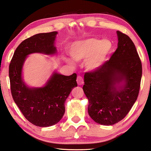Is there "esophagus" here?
Instances as JSON below:
<instances>
[{
	"label": "esophagus",
	"instance_id": "34e87169",
	"mask_svg": "<svg viewBox=\"0 0 151 151\" xmlns=\"http://www.w3.org/2000/svg\"><path fill=\"white\" fill-rule=\"evenodd\" d=\"M77 83L79 85L83 84V79L81 76H78V77H77Z\"/></svg>",
	"mask_w": 151,
	"mask_h": 151
}]
</instances>
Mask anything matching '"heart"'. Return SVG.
Instances as JSON below:
<instances>
[{"instance_id":"heart-1","label":"heart","mask_w":151,"mask_h":151,"mask_svg":"<svg viewBox=\"0 0 151 151\" xmlns=\"http://www.w3.org/2000/svg\"><path fill=\"white\" fill-rule=\"evenodd\" d=\"M112 47V42L109 39L101 40L98 38H91L76 42L71 47L70 52L76 61L83 60L90 56L86 62V67L89 70H95L103 64ZM66 60L73 64L69 59Z\"/></svg>"}]
</instances>
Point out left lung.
Returning a JSON list of instances; mask_svg holds the SVG:
<instances>
[{"instance_id":"left-lung-1","label":"left lung","mask_w":151,"mask_h":151,"mask_svg":"<svg viewBox=\"0 0 151 151\" xmlns=\"http://www.w3.org/2000/svg\"><path fill=\"white\" fill-rule=\"evenodd\" d=\"M118 48L107 60L84 76L83 91L89 100L88 113L98 124L111 126L126 117L140 89L142 64L129 36L117 31ZM124 80V86L117 84Z\"/></svg>"}]
</instances>
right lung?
<instances>
[{
  "label": "right lung",
  "mask_w": 151,
  "mask_h": 151,
  "mask_svg": "<svg viewBox=\"0 0 151 151\" xmlns=\"http://www.w3.org/2000/svg\"><path fill=\"white\" fill-rule=\"evenodd\" d=\"M56 31L38 33L23 41L16 48L9 65L10 90L15 103L31 124L39 127L53 126L65 112L64 103L73 87L78 86L77 74L66 76L54 73L45 87H27L22 81V68L27 55L33 52L52 55Z\"/></svg>",
  "instance_id": "1"
}]
</instances>
